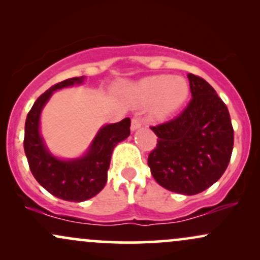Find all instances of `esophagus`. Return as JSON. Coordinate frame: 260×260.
<instances>
[{
	"label": "esophagus",
	"mask_w": 260,
	"mask_h": 260,
	"mask_svg": "<svg viewBox=\"0 0 260 260\" xmlns=\"http://www.w3.org/2000/svg\"><path fill=\"white\" fill-rule=\"evenodd\" d=\"M140 126H142V122H140L139 118L134 117L132 122H131V129L136 131V129H138V128H140Z\"/></svg>",
	"instance_id": "esophagus-1"
}]
</instances>
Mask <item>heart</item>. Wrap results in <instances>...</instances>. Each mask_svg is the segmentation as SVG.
Wrapping results in <instances>:
<instances>
[{"instance_id": "heart-1", "label": "heart", "mask_w": 260, "mask_h": 260, "mask_svg": "<svg viewBox=\"0 0 260 260\" xmlns=\"http://www.w3.org/2000/svg\"><path fill=\"white\" fill-rule=\"evenodd\" d=\"M122 95L134 107L153 105L151 115L164 120L183 105L188 96V85L178 77L160 74L127 84L122 89Z\"/></svg>"}]
</instances>
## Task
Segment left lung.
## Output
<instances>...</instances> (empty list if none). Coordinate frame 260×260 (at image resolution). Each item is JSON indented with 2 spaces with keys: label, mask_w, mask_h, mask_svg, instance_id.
<instances>
[{
  "label": "left lung",
  "mask_w": 260,
  "mask_h": 260,
  "mask_svg": "<svg viewBox=\"0 0 260 260\" xmlns=\"http://www.w3.org/2000/svg\"><path fill=\"white\" fill-rule=\"evenodd\" d=\"M192 100L174 120L150 127L157 136L148 165L155 181L171 192L193 196L221 177L234 149L228 106L207 80L188 74Z\"/></svg>",
  "instance_id": "1"
}]
</instances>
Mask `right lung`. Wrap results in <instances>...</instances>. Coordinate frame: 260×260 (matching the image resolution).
<instances>
[{"instance_id": "add662e5", "label": "right lung", "mask_w": 260, "mask_h": 260, "mask_svg": "<svg viewBox=\"0 0 260 260\" xmlns=\"http://www.w3.org/2000/svg\"><path fill=\"white\" fill-rule=\"evenodd\" d=\"M85 76L57 83L35 101L25 120L24 151L32 176L52 196L68 202H84L105 187L113 148L131 134V120L105 124L88 151L77 159H58L49 151L40 134V115L53 91L82 84Z\"/></svg>"}]
</instances>
